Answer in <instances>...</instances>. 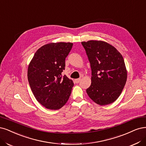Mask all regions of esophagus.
I'll use <instances>...</instances> for the list:
<instances>
[{
	"instance_id": "obj_1",
	"label": "esophagus",
	"mask_w": 146,
	"mask_h": 146,
	"mask_svg": "<svg viewBox=\"0 0 146 146\" xmlns=\"http://www.w3.org/2000/svg\"><path fill=\"white\" fill-rule=\"evenodd\" d=\"M80 80H81V79L78 78V79H75L74 81H75V82L76 83H79L80 82Z\"/></svg>"
}]
</instances>
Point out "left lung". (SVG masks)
<instances>
[{"label": "left lung", "mask_w": 146, "mask_h": 146, "mask_svg": "<svg viewBox=\"0 0 146 146\" xmlns=\"http://www.w3.org/2000/svg\"><path fill=\"white\" fill-rule=\"evenodd\" d=\"M91 68L89 97L99 105L112 103L121 94L127 80L123 56L116 48L103 41L82 42Z\"/></svg>", "instance_id": "8db88e82"}]
</instances>
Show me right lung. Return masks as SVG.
Returning <instances> with one entry per match:
<instances>
[{"label":"right lung","mask_w":146,"mask_h":146,"mask_svg":"<svg viewBox=\"0 0 146 146\" xmlns=\"http://www.w3.org/2000/svg\"><path fill=\"white\" fill-rule=\"evenodd\" d=\"M72 45L64 42L45 44L37 50L29 63V86L37 101L48 109L62 108L71 94L72 80L62 72Z\"/></svg>","instance_id":"right-lung-1"}]
</instances>
